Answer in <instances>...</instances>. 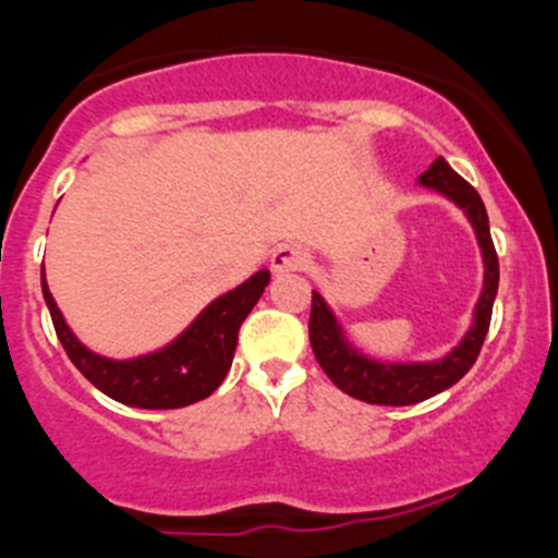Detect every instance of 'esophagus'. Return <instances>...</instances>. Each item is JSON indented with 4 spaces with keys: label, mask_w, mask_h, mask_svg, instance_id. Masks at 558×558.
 <instances>
[{
    "label": "esophagus",
    "mask_w": 558,
    "mask_h": 558,
    "mask_svg": "<svg viewBox=\"0 0 558 558\" xmlns=\"http://www.w3.org/2000/svg\"><path fill=\"white\" fill-rule=\"evenodd\" d=\"M272 269L275 272H300L307 267V251L296 243H283L272 251Z\"/></svg>",
    "instance_id": "obj_1"
}]
</instances>
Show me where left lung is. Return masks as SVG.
Segmentation results:
<instances>
[{
    "mask_svg": "<svg viewBox=\"0 0 558 558\" xmlns=\"http://www.w3.org/2000/svg\"><path fill=\"white\" fill-rule=\"evenodd\" d=\"M418 180L426 189L440 191L456 205L464 207L472 227H475L477 243L483 247L486 280H483V294L475 307L472 329L466 331L461 345L453 348V353L432 364H380L362 356V353L348 345L340 326H337V318L326 307V302L320 300L318 291H313L307 329H311L315 359H318L320 369L329 375L331 384L345 391L348 397L362 399L367 404H393V408H399V404L424 402V399L451 388L456 380L470 373L477 353H481L483 340H486L488 324H492V307L499 286V258L497 251H494L492 232H488V216L481 194L459 172H453L446 159H437Z\"/></svg>",
    "mask_w": 558,
    "mask_h": 558,
    "instance_id": "obj_1",
    "label": "left lung"
}]
</instances>
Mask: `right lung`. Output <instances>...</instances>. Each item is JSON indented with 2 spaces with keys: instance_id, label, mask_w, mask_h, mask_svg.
<instances>
[{
  "instance_id": "obj_1",
  "label": "right lung",
  "mask_w": 558,
  "mask_h": 558,
  "mask_svg": "<svg viewBox=\"0 0 558 558\" xmlns=\"http://www.w3.org/2000/svg\"><path fill=\"white\" fill-rule=\"evenodd\" d=\"M267 283L269 272L262 269L243 286L207 305L199 318L170 345L148 353V356L129 359V362L97 356L77 342L50 296L45 272L43 296L50 318H53L56 337L64 345L70 362L83 373V378L92 380L99 391L121 404L143 410H172L210 397L223 384L229 367H232L240 326L253 311L258 296L264 294Z\"/></svg>"
}]
</instances>
